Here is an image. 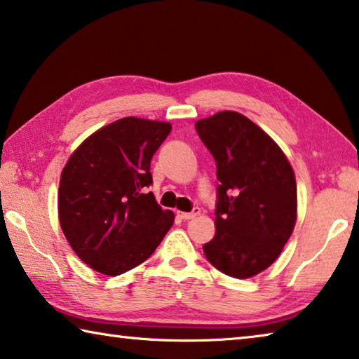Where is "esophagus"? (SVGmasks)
<instances>
[{"mask_svg":"<svg viewBox=\"0 0 359 359\" xmlns=\"http://www.w3.org/2000/svg\"><path fill=\"white\" fill-rule=\"evenodd\" d=\"M199 208H194L191 212H177V215L182 218V220H191V218L199 215Z\"/></svg>","mask_w":359,"mask_h":359,"instance_id":"1","label":"esophagus"}]
</instances>
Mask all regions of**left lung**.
I'll list each match as a JSON object with an SVG mask.
<instances>
[{
	"mask_svg": "<svg viewBox=\"0 0 359 359\" xmlns=\"http://www.w3.org/2000/svg\"><path fill=\"white\" fill-rule=\"evenodd\" d=\"M196 133L217 165L215 236L204 244L223 274L248 278L282 253L296 223V180L287 156L244 115L198 120Z\"/></svg>",
	"mask_w": 359,
	"mask_h": 359,
	"instance_id": "left-lung-1",
	"label": "left lung"
}]
</instances>
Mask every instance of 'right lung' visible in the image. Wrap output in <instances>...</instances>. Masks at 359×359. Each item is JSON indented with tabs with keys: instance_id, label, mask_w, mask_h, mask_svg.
<instances>
[{
	"instance_id": "obj_1",
	"label": "right lung",
	"mask_w": 359,
	"mask_h": 359,
	"mask_svg": "<svg viewBox=\"0 0 359 359\" xmlns=\"http://www.w3.org/2000/svg\"><path fill=\"white\" fill-rule=\"evenodd\" d=\"M171 125L125 117L81 144L58 188L60 224L85 264L118 276L144 263L174 223L156 204L150 161Z\"/></svg>"
}]
</instances>
